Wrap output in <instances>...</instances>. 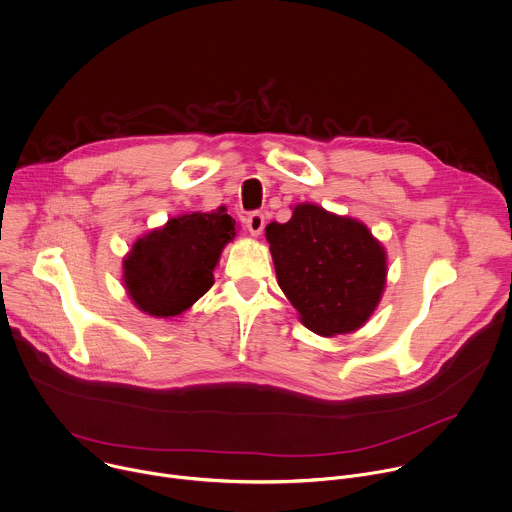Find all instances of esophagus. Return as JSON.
Wrapping results in <instances>:
<instances>
[{"label":"esophagus","mask_w":512,"mask_h":512,"mask_svg":"<svg viewBox=\"0 0 512 512\" xmlns=\"http://www.w3.org/2000/svg\"><path fill=\"white\" fill-rule=\"evenodd\" d=\"M245 223H247L249 233H251L253 237H257V235H261V231H263V227H265V217H263V213L253 211V213H249V217H247Z\"/></svg>","instance_id":"34e87169"}]
</instances>
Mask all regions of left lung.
I'll use <instances>...</instances> for the list:
<instances>
[{
    "label": "left lung",
    "mask_w": 512,
    "mask_h": 512,
    "mask_svg": "<svg viewBox=\"0 0 512 512\" xmlns=\"http://www.w3.org/2000/svg\"><path fill=\"white\" fill-rule=\"evenodd\" d=\"M265 237L277 283L307 329L335 337L369 321L385 291L387 253L367 225L301 203Z\"/></svg>",
    "instance_id": "1"
}]
</instances>
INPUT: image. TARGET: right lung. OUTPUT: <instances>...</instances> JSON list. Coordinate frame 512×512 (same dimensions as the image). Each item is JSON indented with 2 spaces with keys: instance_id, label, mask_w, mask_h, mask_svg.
Here are the masks:
<instances>
[{
  "instance_id": "right-lung-1",
  "label": "right lung",
  "mask_w": 512,
  "mask_h": 512,
  "mask_svg": "<svg viewBox=\"0 0 512 512\" xmlns=\"http://www.w3.org/2000/svg\"><path fill=\"white\" fill-rule=\"evenodd\" d=\"M237 225L223 207L187 213L139 237L123 259V285L133 305L159 319L187 311L213 285V269Z\"/></svg>"
}]
</instances>
